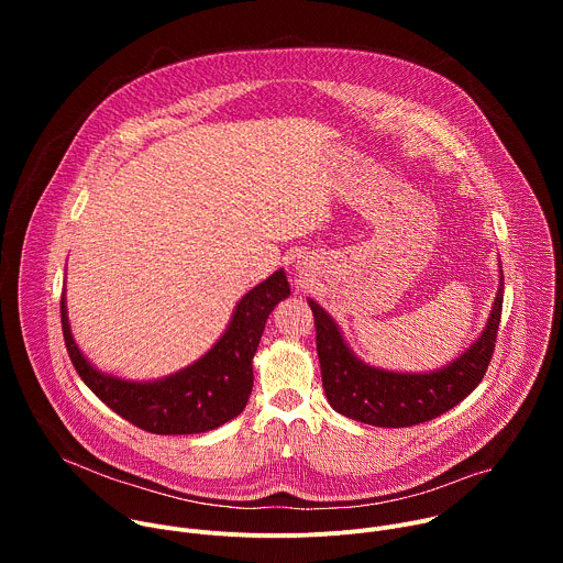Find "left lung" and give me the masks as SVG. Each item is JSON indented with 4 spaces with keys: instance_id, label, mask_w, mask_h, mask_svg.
<instances>
[{
    "instance_id": "1",
    "label": "left lung",
    "mask_w": 563,
    "mask_h": 563,
    "mask_svg": "<svg viewBox=\"0 0 563 563\" xmlns=\"http://www.w3.org/2000/svg\"><path fill=\"white\" fill-rule=\"evenodd\" d=\"M307 302L313 311L320 376L330 406L339 415L367 426L410 428L459 406L484 378L499 332L504 272L484 332L461 356L430 372H391L367 365L350 350L336 320L313 298H307Z\"/></svg>"
}]
</instances>
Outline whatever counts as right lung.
<instances>
[{
  "instance_id": "right-lung-1",
  "label": "right lung",
  "mask_w": 563,
  "mask_h": 563,
  "mask_svg": "<svg viewBox=\"0 0 563 563\" xmlns=\"http://www.w3.org/2000/svg\"><path fill=\"white\" fill-rule=\"evenodd\" d=\"M289 296L283 269L238 300L224 334L198 361L155 380H126L98 369L77 347L62 294L68 356L89 389L115 415L153 434H200L245 410L254 387V354L274 307Z\"/></svg>"
}]
</instances>
